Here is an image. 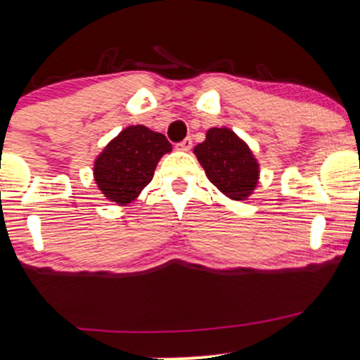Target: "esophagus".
<instances>
[{
  "label": "esophagus",
  "instance_id": "34e87169",
  "mask_svg": "<svg viewBox=\"0 0 360 360\" xmlns=\"http://www.w3.org/2000/svg\"><path fill=\"white\" fill-rule=\"evenodd\" d=\"M191 147H193V140L189 139V137H186V139L183 140V142H179V143H177V146H176L177 150H183V152H188Z\"/></svg>",
  "mask_w": 360,
  "mask_h": 360
}]
</instances>
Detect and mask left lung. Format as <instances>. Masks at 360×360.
Segmentation results:
<instances>
[{
    "label": "left lung",
    "instance_id": "8db88e82",
    "mask_svg": "<svg viewBox=\"0 0 360 360\" xmlns=\"http://www.w3.org/2000/svg\"><path fill=\"white\" fill-rule=\"evenodd\" d=\"M194 154L208 179L232 200H247L257 186V159L230 128H210L205 142L194 147Z\"/></svg>",
    "mask_w": 360,
    "mask_h": 360
}]
</instances>
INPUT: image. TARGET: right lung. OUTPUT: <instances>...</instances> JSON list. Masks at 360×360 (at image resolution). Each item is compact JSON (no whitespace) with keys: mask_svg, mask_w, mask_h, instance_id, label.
<instances>
[{"mask_svg":"<svg viewBox=\"0 0 360 360\" xmlns=\"http://www.w3.org/2000/svg\"><path fill=\"white\" fill-rule=\"evenodd\" d=\"M171 150L162 134L143 125L127 127L94 160V181L106 200L128 205L150 183L160 157Z\"/></svg>","mask_w":360,"mask_h":360,"instance_id":"1","label":"right lung"}]
</instances>
